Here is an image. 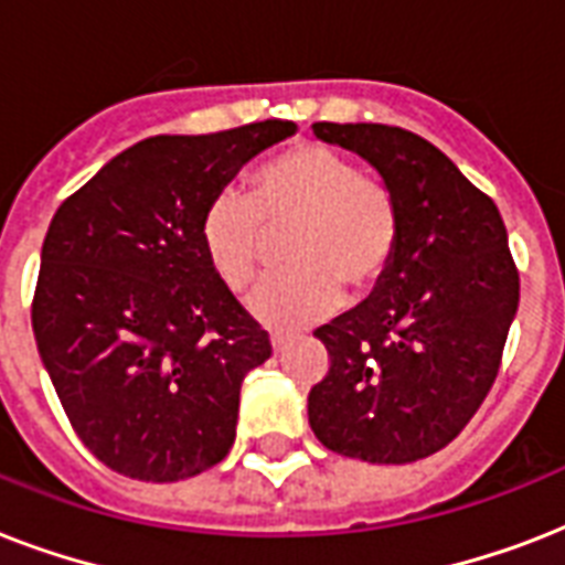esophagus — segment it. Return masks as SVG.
Instances as JSON below:
<instances>
[{
	"label": "esophagus",
	"mask_w": 565,
	"mask_h": 565,
	"mask_svg": "<svg viewBox=\"0 0 565 565\" xmlns=\"http://www.w3.org/2000/svg\"><path fill=\"white\" fill-rule=\"evenodd\" d=\"M292 340H296V334H290V331H273L269 334V343H273L275 352H284L287 345H292Z\"/></svg>",
	"instance_id": "34e87169"
}]
</instances>
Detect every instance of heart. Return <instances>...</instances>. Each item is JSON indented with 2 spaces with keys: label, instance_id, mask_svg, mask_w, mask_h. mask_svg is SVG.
<instances>
[{
  "label": "heart",
  "instance_id": "obj_1",
  "mask_svg": "<svg viewBox=\"0 0 565 565\" xmlns=\"http://www.w3.org/2000/svg\"><path fill=\"white\" fill-rule=\"evenodd\" d=\"M292 228L287 273L257 284L248 313L266 326L301 328L334 313L343 290L370 292L393 260V195L363 179L345 154L299 143L264 163L246 195L225 190L204 207L199 243L228 290H246L264 260L266 231Z\"/></svg>",
  "mask_w": 565,
  "mask_h": 565
}]
</instances>
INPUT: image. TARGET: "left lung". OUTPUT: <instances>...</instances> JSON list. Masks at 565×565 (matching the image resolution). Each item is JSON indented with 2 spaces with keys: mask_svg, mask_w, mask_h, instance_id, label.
Segmentation results:
<instances>
[{
  "mask_svg": "<svg viewBox=\"0 0 565 565\" xmlns=\"http://www.w3.org/2000/svg\"><path fill=\"white\" fill-rule=\"evenodd\" d=\"M393 195V260L370 299L317 328L331 370L308 395L317 439L366 463H413L466 428L499 375L519 308L508 228L428 140L377 122H317Z\"/></svg>",
  "mask_w": 565,
  "mask_h": 565,
  "instance_id": "obj_1",
  "label": "left lung"
}]
</instances>
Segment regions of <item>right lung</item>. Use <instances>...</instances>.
Wrapping results in <instances>:
<instances>
[{
  "label": "right lung",
  "mask_w": 565,
  "mask_h": 565,
  "mask_svg": "<svg viewBox=\"0 0 565 565\" xmlns=\"http://www.w3.org/2000/svg\"><path fill=\"white\" fill-rule=\"evenodd\" d=\"M292 131L266 119L149 137L52 216L31 328L75 434L114 472L184 481L234 446L243 377L273 345L207 264L199 222Z\"/></svg>",
  "instance_id": "right-lung-1"
}]
</instances>
